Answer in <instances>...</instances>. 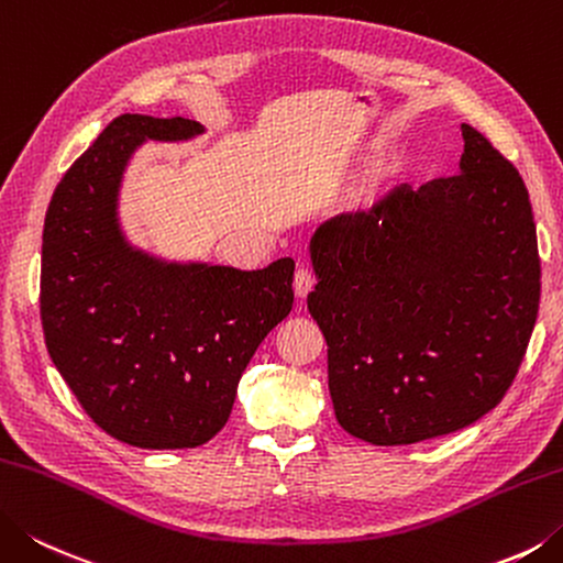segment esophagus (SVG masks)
<instances>
[{
  "label": "esophagus",
  "instance_id": "obj_1",
  "mask_svg": "<svg viewBox=\"0 0 563 563\" xmlns=\"http://www.w3.org/2000/svg\"><path fill=\"white\" fill-rule=\"evenodd\" d=\"M313 284H316V279L309 269H299L294 274V294L299 296V299H306V296L311 294Z\"/></svg>",
  "mask_w": 563,
  "mask_h": 563
}]
</instances>
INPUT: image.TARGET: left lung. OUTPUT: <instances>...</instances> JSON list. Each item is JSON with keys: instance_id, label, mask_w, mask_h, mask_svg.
<instances>
[{"instance_id": "left-lung-1", "label": "left lung", "mask_w": 563, "mask_h": 563, "mask_svg": "<svg viewBox=\"0 0 563 563\" xmlns=\"http://www.w3.org/2000/svg\"><path fill=\"white\" fill-rule=\"evenodd\" d=\"M461 132V174L399 186L309 245L335 419L375 446L437 439L495 409L537 323L527 186L478 130Z\"/></svg>"}]
</instances>
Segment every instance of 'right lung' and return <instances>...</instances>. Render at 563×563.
I'll list each match as a JSON object with an SVG mask.
<instances>
[{
    "label": "right lung",
    "instance_id": "1",
    "mask_svg": "<svg viewBox=\"0 0 563 563\" xmlns=\"http://www.w3.org/2000/svg\"><path fill=\"white\" fill-rule=\"evenodd\" d=\"M184 117L120 114L53 190L41 245L46 347L85 413L136 449H196L235 405L254 350L294 303V260L242 272L166 262L120 222L126 164L144 142H186Z\"/></svg>",
    "mask_w": 563,
    "mask_h": 563
}]
</instances>
